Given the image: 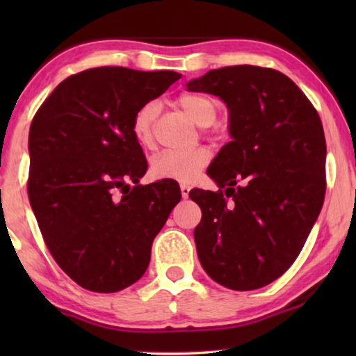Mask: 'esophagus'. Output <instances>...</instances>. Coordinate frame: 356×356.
Instances as JSON below:
<instances>
[{
	"label": "esophagus",
	"mask_w": 356,
	"mask_h": 356,
	"mask_svg": "<svg viewBox=\"0 0 356 356\" xmlns=\"http://www.w3.org/2000/svg\"><path fill=\"white\" fill-rule=\"evenodd\" d=\"M179 189H181V196L183 197H188L189 196V191H191V186H189V183L183 181V183H179Z\"/></svg>",
	"instance_id": "34e87169"
}]
</instances>
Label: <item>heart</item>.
<instances>
[{
  "label": "heart",
  "instance_id": "heart-1",
  "mask_svg": "<svg viewBox=\"0 0 356 356\" xmlns=\"http://www.w3.org/2000/svg\"><path fill=\"white\" fill-rule=\"evenodd\" d=\"M177 104L181 106L189 118L199 126L212 124L217 118V105L213 100L201 94H183L177 99ZM159 113V102L150 100L140 105L131 121V131L134 139L149 147L154 143V123ZM211 162V152L207 149L199 147L178 152V150H163L155 155L150 163V173L159 179H178L189 181L197 177L199 172Z\"/></svg>",
  "mask_w": 356,
  "mask_h": 356
}]
</instances>
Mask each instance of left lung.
I'll list each match as a JSON object with an SVG mask.
<instances>
[{
  "label": "left lung",
  "mask_w": 356,
  "mask_h": 356,
  "mask_svg": "<svg viewBox=\"0 0 356 356\" xmlns=\"http://www.w3.org/2000/svg\"><path fill=\"white\" fill-rule=\"evenodd\" d=\"M186 86L220 97L230 113L232 140L207 168L220 189L189 193L202 211L199 261L227 289H261L293 264L323 209V123L300 87L270 67L227 66Z\"/></svg>",
  "instance_id": "left-lung-1"
}]
</instances>
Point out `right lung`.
<instances>
[{
	"instance_id": "1",
	"label": "right lung",
	"mask_w": 356,
	"mask_h": 356,
	"mask_svg": "<svg viewBox=\"0 0 356 356\" xmlns=\"http://www.w3.org/2000/svg\"><path fill=\"white\" fill-rule=\"evenodd\" d=\"M179 77L92 67L63 81L33 116L29 201L53 259L82 289L115 293L138 282L181 199L172 181L139 184L147 160L131 131L136 110Z\"/></svg>"
}]
</instances>
